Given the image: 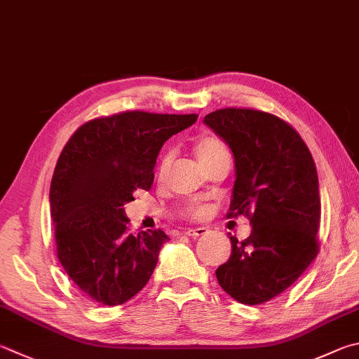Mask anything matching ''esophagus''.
Here are the masks:
<instances>
[{"label":"esophagus","instance_id":"1","mask_svg":"<svg viewBox=\"0 0 359 359\" xmlns=\"http://www.w3.org/2000/svg\"><path fill=\"white\" fill-rule=\"evenodd\" d=\"M207 232H208L207 227H196V229H187V231H185V236H188V237H193V238H196V237H202V236H205Z\"/></svg>","mask_w":359,"mask_h":359}]
</instances>
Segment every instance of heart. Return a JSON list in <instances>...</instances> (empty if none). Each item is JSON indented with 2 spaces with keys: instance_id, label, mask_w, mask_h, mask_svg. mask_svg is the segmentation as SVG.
I'll return each instance as SVG.
<instances>
[{
  "instance_id": "obj_1",
  "label": "heart",
  "mask_w": 359,
  "mask_h": 359,
  "mask_svg": "<svg viewBox=\"0 0 359 359\" xmlns=\"http://www.w3.org/2000/svg\"><path fill=\"white\" fill-rule=\"evenodd\" d=\"M223 151H226L223 142H221L217 138H212V136H205V138H201L198 141V144H196V154H198V158H199L201 163L208 160V158H212L213 155H217V154L223 152ZM169 161H171V154H166L165 157L161 158L160 165H158V175H160V177L166 172V169L169 166ZM185 212L190 215V217L199 218V217H202V215H204V208L196 205V204H190V205H187Z\"/></svg>"
}]
</instances>
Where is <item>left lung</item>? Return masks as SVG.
<instances>
[{
	"label": "left lung",
	"mask_w": 359,
	"mask_h": 359,
	"mask_svg": "<svg viewBox=\"0 0 359 359\" xmlns=\"http://www.w3.org/2000/svg\"><path fill=\"white\" fill-rule=\"evenodd\" d=\"M204 123L233 155L236 182L229 217L246 215L251 236L238 242L217 269L227 295L262 304L297 281L318 252L320 196L309 149L279 117L245 108L218 109Z\"/></svg>",
	"instance_id": "left-lung-1"
}]
</instances>
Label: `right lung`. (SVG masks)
I'll return each instance as SVG.
<instances>
[{
	"label": "right lung",
	"mask_w": 359,
	"mask_h": 359,
	"mask_svg": "<svg viewBox=\"0 0 359 359\" xmlns=\"http://www.w3.org/2000/svg\"><path fill=\"white\" fill-rule=\"evenodd\" d=\"M198 114L127 111L89 121L72 135L50 187L57 259L84 295L105 306L135 297L151 279L163 231L128 232L123 205L152 187L161 146Z\"/></svg>",
	"instance_id": "add662e5"
}]
</instances>
